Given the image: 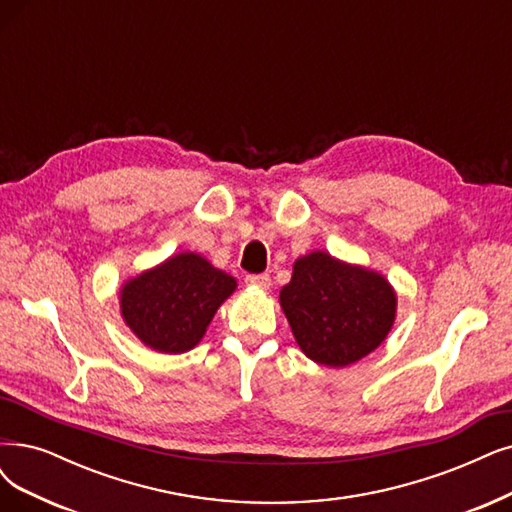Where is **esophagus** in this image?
<instances>
[{"label":"esophagus","mask_w":512,"mask_h":512,"mask_svg":"<svg viewBox=\"0 0 512 512\" xmlns=\"http://www.w3.org/2000/svg\"><path fill=\"white\" fill-rule=\"evenodd\" d=\"M246 282L253 287H259V289H270L272 287V278L268 274H249L246 276Z\"/></svg>","instance_id":"obj_1"}]
</instances>
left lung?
I'll return each mask as SVG.
<instances>
[{
    "label": "left lung",
    "mask_w": 512,
    "mask_h": 512,
    "mask_svg": "<svg viewBox=\"0 0 512 512\" xmlns=\"http://www.w3.org/2000/svg\"><path fill=\"white\" fill-rule=\"evenodd\" d=\"M280 306L308 358L346 367L384 342L394 323L396 295L380 274L316 251L295 261Z\"/></svg>",
    "instance_id": "left-lung-1"
}]
</instances>
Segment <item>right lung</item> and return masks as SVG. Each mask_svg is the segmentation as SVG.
<instances>
[{
    "instance_id": "1",
    "label": "right lung",
    "mask_w": 512,
    "mask_h": 512,
    "mask_svg": "<svg viewBox=\"0 0 512 512\" xmlns=\"http://www.w3.org/2000/svg\"><path fill=\"white\" fill-rule=\"evenodd\" d=\"M236 280L194 253L170 257L122 289V316L141 342L164 354L192 350Z\"/></svg>"
}]
</instances>
